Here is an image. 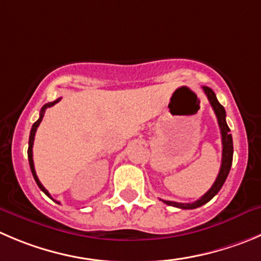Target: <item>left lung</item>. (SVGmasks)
Returning a JSON list of instances; mask_svg holds the SVG:
<instances>
[{
    "instance_id": "left-lung-1",
    "label": "left lung",
    "mask_w": 261,
    "mask_h": 261,
    "mask_svg": "<svg viewBox=\"0 0 261 261\" xmlns=\"http://www.w3.org/2000/svg\"><path fill=\"white\" fill-rule=\"evenodd\" d=\"M205 95L207 96V100H209L210 105H212L213 110H214L215 115H217L218 124H219L220 133H222V145H223V153H222V165H220L219 174H218L217 179H215L214 185L212 186L209 191H207L202 197L198 198L197 201L191 203H182V202H174V201H165L161 200L166 203V205H170V206L179 207V209H196V207H200L202 205H205L206 202H209L215 195L220 191V188L224 185L225 179H227L228 174H229L230 166H232V160H233V141H232V135H230V130L228 128V124L225 121V110L222 105L218 101L217 96H215L214 91L209 87H202Z\"/></svg>"
}]
</instances>
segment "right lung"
<instances>
[{
  "label": "right lung",
  "instance_id": "right-lung-1",
  "mask_svg": "<svg viewBox=\"0 0 261 261\" xmlns=\"http://www.w3.org/2000/svg\"><path fill=\"white\" fill-rule=\"evenodd\" d=\"M60 100H61V98H58V100H56V101H54V102H48V103H46V105H44L43 108H42L41 113H39V119H38V120L36 121V123L33 124V126H32V130H31V136H29L28 159H29V165H31L32 174H33V177H34V180H36V182H37V185H38V187L41 188V190L43 191V192L46 193V195L48 196V197H51V195H49V193H48V191H47L46 188H44L43 186H42V183L39 182L38 177H37V174H36V169H34V163H33V142H34V136H36L37 128H38V125H39V124H41L42 119H43V115H44V111H46V109H47V108H51V106H54L55 103H58L59 101H60ZM51 198H52V197H51ZM52 200H54V198H52ZM54 201H56V200H54ZM56 202H58V203H60V202H59V201H56Z\"/></svg>",
  "mask_w": 261,
  "mask_h": 261
}]
</instances>
